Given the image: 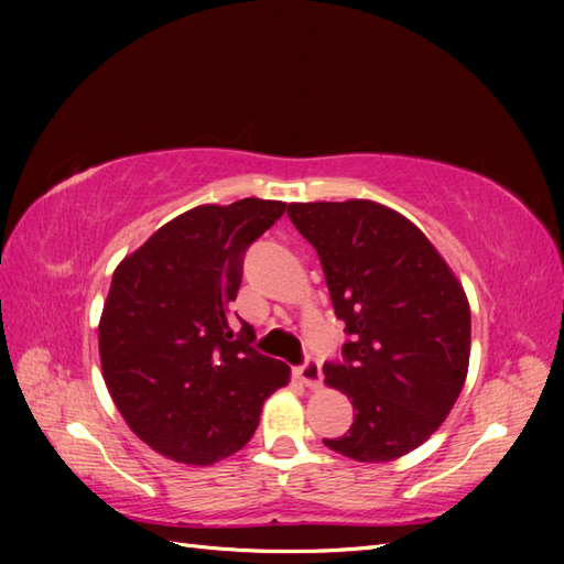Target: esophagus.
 Here are the masks:
<instances>
[{
    "label": "esophagus",
    "mask_w": 564,
    "mask_h": 564,
    "mask_svg": "<svg viewBox=\"0 0 564 564\" xmlns=\"http://www.w3.org/2000/svg\"><path fill=\"white\" fill-rule=\"evenodd\" d=\"M295 376L301 378L307 388H317L322 382V368L315 356H307L303 366L295 368Z\"/></svg>",
    "instance_id": "obj_1"
}]
</instances>
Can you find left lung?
Wrapping results in <instances>:
<instances>
[{
    "mask_svg": "<svg viewBox=\"0 0 564 564\" xmlns=\"http://www.w3.org/2000/svg\"><path fill=\"white\" fill-rule=\"evenodd\" d=\"M315 247L334 313L349 339L325 382L354 404V424L325 446L358 463H388L434 434L463 390L470 305L426 235L376 200L291 203Z\"/></svg>",
    "mask_w": 564,
    "mask_h": 564,
    "instance_id": "left-lung-1",
    "label": "left lung"
}]
</instances>
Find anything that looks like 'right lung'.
I'll return each instance as SVG.
<instances>
[{
  "mask_svg": "<svg viewBox=\"0 0 564 564\" xmlns=\"http://www.w3.org/2000/svg\"><path fill=\"white\" fill-rule=\"evenodd\" d=\"M285 203L198 206L162 225L113 271L99 322L106 388L150 448L213 465L254 436L261 404L291 368L259 354L254 329L232 332L230 303L251 242Z\"/></svg>",
  "mask_w": 564,
  "mask_h": 564,
  "instance_id": "1",
  "label": "right lung"
}]
</instances>
